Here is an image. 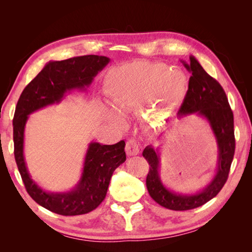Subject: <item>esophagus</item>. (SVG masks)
Wrapping results in <instances>:
<instances>
[{"label": "esophagus", "mask_w": 252, "mask_h": 252, "mask_svg": "<svg viewBox=\"0 0 252 252\" xmlns=\"http://www.w3.org/2000/svg\"><path fill=\"white\" fill-rule=\"evenodd\" d=\"M126 152L128 156H136L140 152V145L135 140H129L126 143Z\"/></svg>", "instance_id": "1"}]
</instances>
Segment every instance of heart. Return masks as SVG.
Wrapping results in <instances>:
<instances>
[{"instance_id": "b5f03b06", "label": "heart", "mask_w": 252, "mask_h": 252, "mask_svg": "<svg viewBox=\"0 0 252 252\" xmlns=\"http://www.w3.org/2000/svg\"><path fill=\"white\" fill-rule=\"evenodd\" d=\"M187 73L180 67L136 60L113 67L106 75L105 94L121 111L140 108L148 121L177 111L188 91ZM105 116L119 120L121 114L103 106Z\"/></svg>"}]
</instances>
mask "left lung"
<instances>
[{"mask_svg": "<svg viewBox=\"0 0 252 252\" xmlns=\"http://www.w3.org/2000/svg\"><path fill=\"white\" fill-rule=\"evenodd\" d=\"M189 60L190 64L184 65L191 72V77L178 118L195 114L207 121L217 142L218 165L215 174L203 189L191 193L173 191L164 185L159 175V148L148 145L143 151V157L150 166L146 179L147 190L158 204L171 210L193 209L213 199L227 181L235 149L233 113L224 89L204 70L193 56H190Z\"/></svg>", "mask_w": 252, "mask_h": 252, "instance_id": "8db88e82", "label": "left lung"}]
</instances>
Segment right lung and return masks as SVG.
<instances>
[{"mask_svg":"<svg viewBox=\"0 0 252 252\" xmlns=\"http://www.w3.org/2000/svg\"><path fill=\"white\" fill-rule=\"evenodd\" d=\"M109 62V58L94 55L50 61L23 90L18 101L13 118V142L19 171L29 195L42 207L58 215H85L103 202L113 171L126 161L125 142L113 145L90 142L75 186L63 192L47 191L32 178L25 161L24 138L29 114L61 103L72 90L86 91Z\"/></svg>","mask_w":252,"mask_h":252,"instance_id":"add662e5","label":"right lung"}]
</instances>
